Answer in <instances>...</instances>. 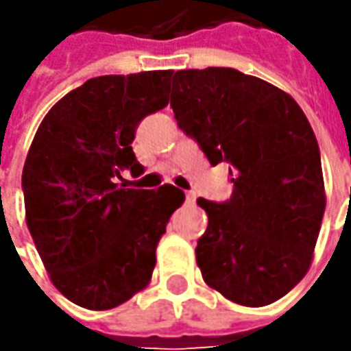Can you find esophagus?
Returning <instances> with one entry per match:
<instances>
[{"instance_id":"1","label":"esophagus","mask_w":351,"mask_h":351,"mask_svg":"<svg viewBox=\"0 0 351 351\" xmlns=\"http://www.w3.org/2000/svg\"><path fill=\"white\" fill-rule=\"evenodd\" d=\"M185 201H187V203H195V193H193V191H187V193H185Z\"/></svg>"}]
</instances>
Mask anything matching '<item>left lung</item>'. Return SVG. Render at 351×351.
Here are the masks:
<instances>
[{
  "label": "left lung",
  "mask_w": 351,
  "mask_h": 351,
  "mask_svg": "<svg viewBox=\"0 0 351 351\" xmlns=\"http://www.w3.org/2000/svg\"><path fill=\"white\" fill-rule=\"evenodd\" d=\"M171 109L213 166H232L230 201L197 199L209 217L201 276L232 303H276L306 276L326 209L308 119L289 93L232 68L176 72Z\"/></svg>",
  "instance_id": "8db88e82"
}]
</instances>
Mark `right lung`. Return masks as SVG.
Listing matches in <instances>:
<instances>
[{
  "label": "right lung",
  "mask_w": 351,
  "mask_h": 351,
  "mask_svg": "<svg viewBox=\"0 0 351 351\" xmlns=\"http://www.w3.org/2000/svg\"><path fill=\"white\" fill-rule=\"evenodd\" d=\"M171 70L99 75L72 89L36 128L23 168L25 221L52 285L89 311L127 303L152 279L156 248L183 191L125 189L141 176L130 142L169 101Z\"/></svg>",
  "instance_id": "obj_1"
}]
</instances>
